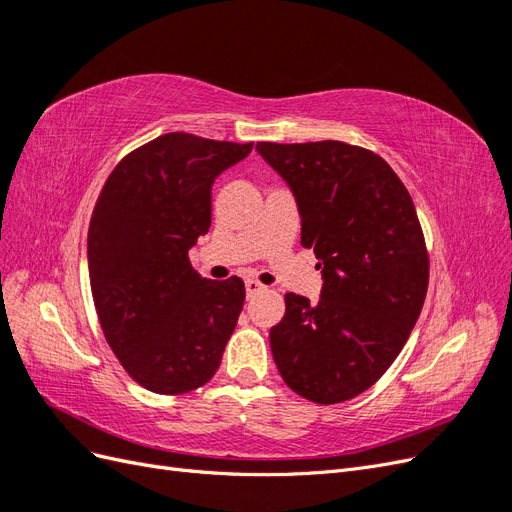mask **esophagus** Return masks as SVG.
Listing matches in <instances>:
<instances>
[{"label": "esophagus", "instance_id": "1", "mask_svg": "<svg viewBox=\"0 0 512 512\" xmlns=\"http://www.w3.org/2000/svg\"><path fill=\"white\" fill-rule=\"evenodd\" d=\"M265 290H267V286H265V284H260V282H256V280H247V282H245L247 299H252V297H256V294L265 292Z\"/></svg>", "mask_w": 512, "mask_h": 512}]
</instances>
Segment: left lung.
<instances>
[{
  "instance_id": "obj_1",
  "label": "left lung",
  "mask_w": 512,
  "mask_h": 512,
  "mask_svg": "<svg viewBox=\"0 0 512 512\" xmlns=\"http://www.w3.org/2000/svg\"><path fill=\"white\" fill-rule=\"evenodd\" d=\"M297 198L301 245L320 260L318 303L286 292L271 352L290 389L342 404L374 386L406 346L429 284L410 192L378 153L342 141L258 143Z\"/></svg>"
}]
</instances>
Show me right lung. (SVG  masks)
I'll use <instances>...</instances> for the list:
<instances>
[{
	"instance_id": "obj_1",
	"label": "right lung",
	"mask_w": 512,
	"mask_h": 512,
	"mask_svg": "<svg viewBox=\"0 0 512 512\" xmlns=\"http://www.w3.org/2000/svg\"><path fill=\"white\" fill-rule=\"evenodd\" d=\"M254 143L168 132L130 151L91 213L89 282L108 346L158 395L207 384L237 327L245 284L200 277L190 247L211 226V185Z\"/></svg>"
}]
</instances>
